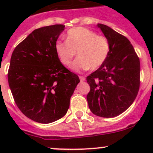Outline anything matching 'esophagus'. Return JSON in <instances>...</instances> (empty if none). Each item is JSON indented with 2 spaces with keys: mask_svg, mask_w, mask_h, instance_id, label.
Returning <instances> with one entry per match:
<instances>
[{
  "mask_svg": "<svg viewBox=\"0 0 153 153\" xmlns=\"http://www.w3.org/2000/svg\"><path fill=\"white\" fill-rule=\"evenodd\" d=\"M79 78H80V80H81V81H85V78H84V76H79Z\"/></svg>",
  "mask_w": 153,
  "mask_h": 153,
  "instance_id": "obj_1",
  "label": "esophagus"
}]
</instances>
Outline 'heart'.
I'll return each instance as SVG.
<instances>
[{"label": "heart", "mask_w": 153, "mask_h": 153, "mask_svg": "<svg viewBox=\"0 0 153 153\" xmlns=\"http://www.w3.org/2000/svg\"><path fill=\"white\" fill-rule=\"evenodd\" d=\"M55 49L61 62L66 66L70 64L77 52L78 58L72 64L71 69L81 72L101 67L108 58L110 44L106 37L98 35L86 27H78L68 31L66 41H57Z\"/></svg>", "instance_id": "1"}]
</instances>
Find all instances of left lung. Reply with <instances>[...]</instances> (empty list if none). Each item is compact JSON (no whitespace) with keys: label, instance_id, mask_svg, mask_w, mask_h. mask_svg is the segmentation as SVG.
<instances>
[{"label":"left lung","instance_id":"1","mask_svg":"<svg viewBox=\"0 0 153 153\" xmlns=\"http://www.w3.org/2000/svg\"><path fill=\"white\" fill-rule=\"evenodd\" d=\"M110 44L105 62L86 77L90 91L86 95L91 112L113 118L135 101L140 86V61L130 41L104 24H98Z\"/></svg>","mask_w":153,"mask_h":153}]
</instances>
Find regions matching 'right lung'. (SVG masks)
Returning a JSON list of instances; mask_svg holds the SVG:
<instances>
[{"label": "right lung", "instance_id": "1", "mask_svg": "<svg viewBox=\"0 0 153 153\" xmlns=\"http://www.w3.org/2000/svg\"><path fill=\"white\" fill-rule=\"evenodd\" d=\"M65 26L35 29L12 54L8 81L15 104L31 120L49 124L64 117L80 82L60 61L55 42Z\"/></svg>", "mask_w": 153, "mask_h": 153}]
</instances>
